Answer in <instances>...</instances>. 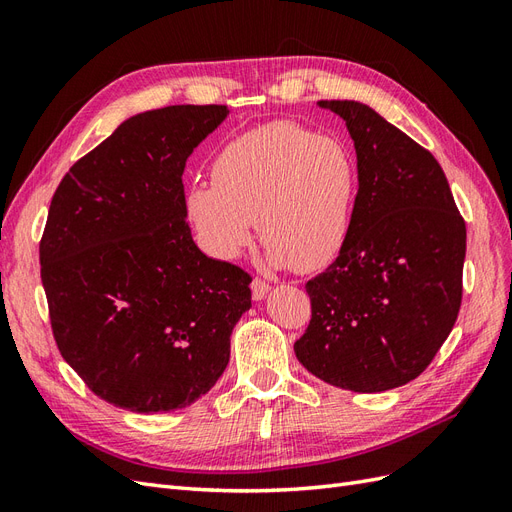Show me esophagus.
Here are the masks:
<instances>
[{
	"label": "esophagus",
	"mask_w": 512,
	"mask_h": 512,
	"mask_svg": "<svg viewBox=\"0 0 512 512\" xmlns=\"http://www.w3.org/2000/svg\"><path fill=\"white\" fill-rule=\"evenodd\" d=\"M269 290H271V286L267 284V282H262V280H258V277H254L252 280V297H254V301H262L269 294Z\"/></svg>",
	"instance_id": "34e87169"
}]
</instances>
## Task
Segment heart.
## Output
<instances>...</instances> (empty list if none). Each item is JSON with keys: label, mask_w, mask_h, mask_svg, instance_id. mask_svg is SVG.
Masks as SVG:
<instances>
[{"label": "heart", "mask_w": 512, "mask_h": 512, "mask_svg": "<svg viewBox=\"0 0 512 512\" xmlns=\"http://www.w3.org/2000/svg\"><path fill=\"white\" fill-rule=\"evenodd\" d=\"M213 181H194L185 211L200 245L235 260L256 220L271 267L318 271L344 252L356 205L348 147L297 123L277 121L230 141L213 160Z\"/></svg>", "instance_id": "b5f03b06"}]
</instances>
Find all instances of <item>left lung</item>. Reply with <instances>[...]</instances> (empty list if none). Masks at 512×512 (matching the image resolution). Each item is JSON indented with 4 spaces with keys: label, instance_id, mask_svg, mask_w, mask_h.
<instances>
[{
    "label": "left lung",
    "instance_id": "left-lung-1",
    "mask_svg": "<svg viewBox=\"0 0 512 512\" xmlns=\"http://www.w3.org/2000/svg\"><path fill=\"white\" fill-rule=\"evenodd\" d=\"M346 121L359 192L350 237L305 284L312 320L294 344L327 384L382 393L421 376L461 305L466 222L427 149L354 100H320Z\"/></svg>",
    "mask_w": 512,
    "mask_h": 512
}]
</instances>
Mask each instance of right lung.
I'll return each mask as SVG.
<instances>
[{
    "mask_svg": "<svg viewBox=\"0 0 512 512\" xmlns=\"http://www.w3.org/2000/svg\"><path fill=\"white\" fill-rule=\"evenodd\" d=\"M228 108L166 106L132 115L61 179L40 241L57 348L117 408L194 404L230 361L252 307V277L198 250L183 168Z\"/></svg>",
    "mask_w": 512,
    "mask_h": 512,
    "instance_id": "right-lung-1",
    "label": "right lung"
}]
</instances>
